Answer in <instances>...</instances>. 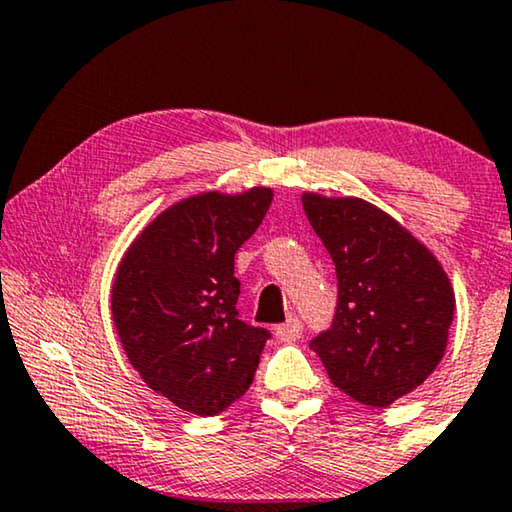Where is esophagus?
Returning <instances> with one entry per match:
<instances>
[{"label":"esophagus","mask_w":512,"mask_h":512,"mask_svg":"<svg viewBox=\"0 0 512 512\" xmlns=\"http://www.w3.org/2000/svg\"><path fill=\"white\" fill-rule=\"evenodd\" d=\"M303 335V324L299 322V317H289L285 324L276 326V338L280 342H296Z\"/></svg>","instance_id":"obj_1"}]
</instances>
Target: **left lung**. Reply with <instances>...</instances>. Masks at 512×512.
Segmentation results:
<instances>
[{"mask_svg": "<svg viewBox=\"0 0 512 512\" xmlns=\"http://www.w3.org/2000/svg\"><path fill=\"white\" fill-rule=\"evenodd\" d=\"M301 200L338 276L331 329L310 349L338 391L388 407L421 386L446 352L451 280L421 241L370 202L317 193Z\"/></svg>", "mask_w": 512, "mask_h": 512, "instance_id": "1", "label": "left lung"}]
</instances>
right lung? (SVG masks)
<instances>
[{"label": "right lung", "instance_id": "1", "mask_svg": "<svg viewBox=\"0 0 512 512\" xmlns=\"http://www.w3.org/2000/svg\"><path fill=\"white\" fill-rule=\"evenodd\" d=\"M271 188L202 193L133 241L112 285L119 340L144 384L179 409L216 416L253 384L271 338L239 319L234 255L271 207Z\"/></svg>", "mask_w": 512, "mask_h": 512}]
</instances>
